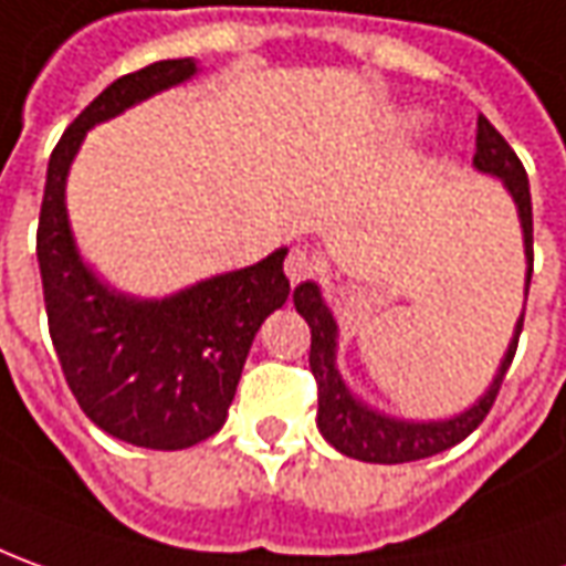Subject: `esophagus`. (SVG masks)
<instances>
[{
    "label": "esophagus",
    "mask_w": 566,
    "mask_h": 566,
    "mask_svg": "<svg viewBox=\"0 0 566 566\" xmlns=\"http://www.w3.org/2000/svg\"><path fill=\"white\" fill-rule=\"evenodd\" d=\"M317 271V264L314 259L307 255L305 249H292L290 259H286V276H290V283H302V280H311Z\"/></svg>",
    "instance_id": "34e87169"
}]
</instances>
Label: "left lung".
I'll return each instance as SVG.
<instances>
[{
  "label": "left lung",
  "instance_id": "1",
  "mask_svg": "<svg viewBox=\"0 0 566 566\" xmlns=\"http://www.w3.org/2000/svg\"><path fill=\"white\" fill-rule=\"evenodd\" d=\"M474 169L493 175L509 190L517 209V221L524 231V255H527V280H524V305H527L530 276H533V202H530V181L527 171L521 166V159L514 154L509 142L490 126L486 116H478V142H474ZM295 311L302 314L311 326V373L317 379V428L321 434L342 455L360 459V462H376V465H397V462H416L428 455L443 453L455 447L459 440H465L484 422L486 412L496 400L502 379L509 373L517 350V335L524 329V314L514 323V335L509 342L505 357L499 360V369L493 381L486 385V391L469 409L455 412L450 419H397L388 412H379L360 397L350 391L342 373H338V323L333 311L323 298V290L314 280L298 283L292 292Z\"/></svg>",
  "mask_w": 566,
  "mask_h": 566
}]
</instances>
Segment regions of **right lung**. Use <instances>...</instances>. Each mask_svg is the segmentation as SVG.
Wrapping results in <instances>:
<instances>
[{"mask_svg": "<svg viewBox=\"0 0 566 566\" xmlns=\"http://www.w3.org/2000/svg\"><path fill=\"white\" fill-rule=\"evenodd\" d=\"M193 57L157 61L111 82L70 123L49 159L36 259L49 333L82 412L113 438L187 450L228 419L259 326L290 298L286 245L259 264L216 274L166 298L107 286L76 249L67 175L85 132L197 76Z\"/></svg>", "mask_w": 566, "mask_h": 566, "instance_id": "obj_1", "label": "right lung"}]
</instances>
